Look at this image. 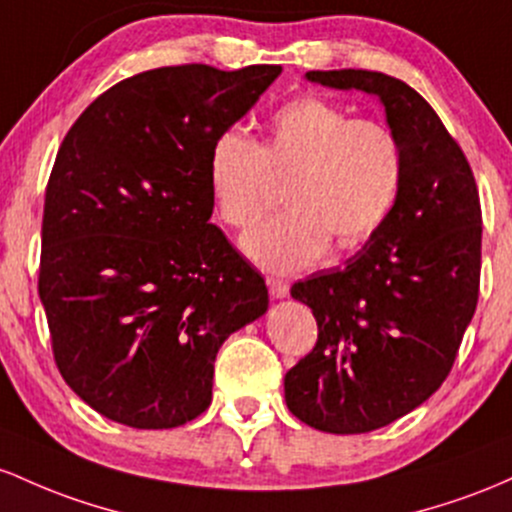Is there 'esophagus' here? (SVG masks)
Wrapping results in <instances>:
<instances>
[{"mask_svg": "<svg viewBox=\"0 0 512 512\" xmlns=\"http://www.w3.org/2000/svg\"><path fill=\"white\" fill-rule=\"evenodd\" d=\"M266 285H268V292H271V297H275V300L287 297V292H290V285L280 278H266Z\"/></svg>", "mask_w": 512, "mask_h": 512, "instance_id": "34e87169", "label": "esophagus"}]
</instances>
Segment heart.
<instances>
[{"instance_id":"obj_1","label":"heart","mask_w":512,"mask_h":512,"mask_svg":"<svg viewBox=\"0 0 512 512\" xmlns=\"http://www.w3.org/2000/svg\"><path fill=\"white\" fill-rule=\"evenodd\" d=\"M404 147L387 125L300 96L273 113L258 145L241 130L212 142L208 183L217 215L251 227L273 200L271 179H290L285 212L241 239L244 254L268 271L292 273L329 249L353 251L380 232L404 186Z\"/></svg>"}]
</instances>
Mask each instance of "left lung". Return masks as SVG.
<instances>
[{
  "instance_id": "obj_1",
  "label": "left lung",
  "mask_w": 512,
  "mask_h": 512,
  "mask_svg": "<svg viewBox=\"0 0 512 512\" xmlns=\"http://www.w3.org/2000/svg\"><path fill=\"white\" fill-rule=\"evenodd\" d=\"M307 79L380 96L404 147V186L380 232L346 266L290 290L319 333L285 375L287 409L324 433H370L421 406L455 365L479 300V191L462 147L409 84L367 70Z\"/></svg>"
}]
</instances>
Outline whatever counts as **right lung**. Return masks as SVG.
Returning a JSON list of instances; mask_svg holds the SVG:
<instances>
[{
    "label": "right lung",
    "mask_w": 512,
    "mask_h": 512,
    "mask_svg": "<svg viewBox=\"0 0 512 512\" xmlns=\"http://www.w3.org/2000/svg\"><path fill=\"white\" fill-rule=\"evenodd\" d=\"M283 72L176 65L123 79L74 120L45 188L38 295L72 392L130 428L212 401L215 355L268 290L210 225V147Z\"/></svg>",
    "instance_id": "right-lung-1"
}]
</instances>
